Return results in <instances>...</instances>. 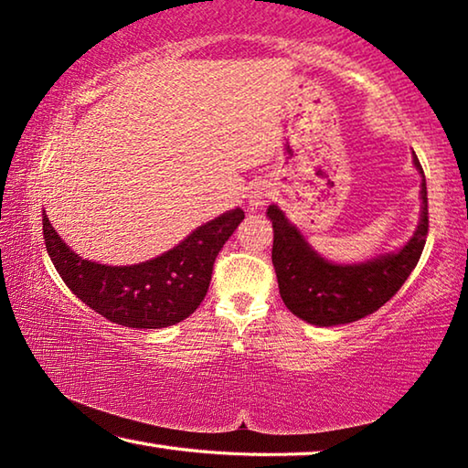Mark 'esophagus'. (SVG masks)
<instances>
[{"label": "esophagus", "instance_id": "34e87169", "mask_svg": "<svg viewBox=\"0 0 468 468\" xmlns=\"http://www.w3.org/2000/svg\"><path fill=\"white\" fill-rule=\"evenodd\" d=\"M268 197H271V192H268L264 186H258L250 192V204L251 206H262L268 200Z\"/></svg>", "mask_w": 468, "mask_h": 468}]
</instances>
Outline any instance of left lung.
Instances as JSON below:
<instances>
[{
    "label": "left lung",
    "instance_id": "1",
    "mask_svg": "<svg viewBox=\"0 0 468 468\" xmlns=\"http://www.w3.org/2000/svg\"><path fill=\"white\" fill-rule=\"evenodd\" d=\"M417 171L421 173V220L409 243L396 253H386L363 264L340 266L318 256L303 235L284 218L279 206H268L272 220L274 243L272 264L279 279V291L284 305L297 318L315 326H338L357 322L378 312L390 301L421 258L430 212H427V186L421 163L415 154Z\"/></svg>",
    "mask_w": 468,
    "mask_h": 468
}]
</instances>
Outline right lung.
<instances>
[{
	"mask_svg": "<svg viewBox=\"0 0 468 468\" xmlns=\"http://www.w3.org/2000/svg\"><path fill=\"white\" fill-rule=\"evenodd\" d=\"M245 218L229 210L163 256L133 266H107L82 260L61 241L43 215V237L55 271L78 299L109 322L128 328H167L202 303L220 248Z\"/></svg>",
	"mask_w": 468,
	"mask_h": 468,
	"instance_id": "obj_1",
	"label": "right lung"
}]
</instances>
